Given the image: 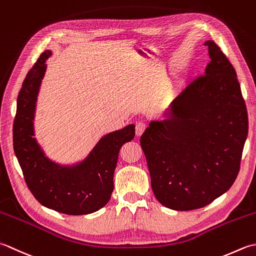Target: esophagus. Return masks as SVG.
<instances>
[{
  "label": "esophagus",
  "mask_w": 256,
  "mask_h": 256,
  "mask_svg": "<svg viewBox=\"0 0 256 256\" xmlns=\"http://www.w3.org/2000/svg\"><path fill=\"white\" fill-rule=\"evenodd\" d=\"M144 129H146V124L144 122H139L136 124V134H137V136H142L144 132Z\"/></svg>",
  "instance_id": "1"
}]
</instances>
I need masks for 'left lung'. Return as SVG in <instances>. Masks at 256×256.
<instances>
[{"label": "left lung", "instance_id": "1", "mask_svg": "<svg viewBox=\"0 0 256 256\" xmlns=\"http://www.w3.org/2000/svg\"><path fill=\"white\" fill-rule=\"evenodd\" d=\"M208 62L166 110L150 122L140 144L151 188L166 208L190 211L208 206L236 181L248 132L236 72L221 48L206 40Z\"/></svg>", "mask_w": 256, "mask_h": 256}]
</instances>
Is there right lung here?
Segmentation results:
<instances>
[{
    "label": "right lung",
    "instance_id": "right-lung-1",
    "mask_svg": "<svg viewBox=\"0 0 256 256\" xmlns=\"http://www.w3.org/2000/svg\"><path fill=\"white\" fill-rule=\"evenodd\" d=\"M42 53L23 82L13 124V147L30 191L42 206L68 216H82L105 206L114 190V172L122 146L134 137V124L98 140L85 159L60 164L50 159L34 137L36 102L46 60Z\"/></svg>",
    "mask_w": 256,
    "mask_h": 256
}]
</instances>
